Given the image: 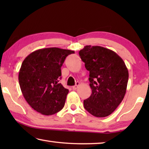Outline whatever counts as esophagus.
Here are the masks:
<instances>
[{
    "instance_id": "obj_1",
    "label": "esophagus",
    "mask_w": 149,
    "mask_h": 149,
    "mask_svg": "<svg viewBox=\"0 0 149 149\" xmlns=\"http://www.w3.org/2000/svg\"><path fill=\"white\" fill-rule=\"evenodd\" d=\"M79 82H78V81H77L76 82V84H75V85H74V86H73L72 87V89H74V90H76L77 88H78V87H79Z\"/></svg>"
}]
</instances>
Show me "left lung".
Masks as SVG:
<instances>
[{
	"label": "left lung",
	"instance_id": "left-lung-1",
	"mask_svg": "<svg viewBox=\"0 0 149 149\" xmlns=\"http://www.w3.org/2000/svg\"><path fill=\"white\" fill-rule=\"evenodd\" d=\"M79 54L89 72L92 89L84 100V108L94 116L107 117L124 98L129 77L127 67L115 52L102 47L87 45Z\"/></svg>",
	"mask_w": 149,
	"mask_h": 149
}]
</instances>
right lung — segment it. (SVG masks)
I'll return each mask as SVG.
<instances>
[{
	"label": "right lung",
	"instance_id": "right-lung-1",
	"mask_svg": "<svg viewBox=\"0 0 149 149\" xmlns=\"http://www.w3.org/2000/svg\"><path fill=\"white\" fill-rule=\"evenodd\" d=\"M74 50L56 47L35 50L22 62L18 80L25 99L37 112L50 116L64 107L68 89L61 84V67Z\"/></svg>",
	"mask_w": 149,
	"mask_h": 149
}]
</instances>
